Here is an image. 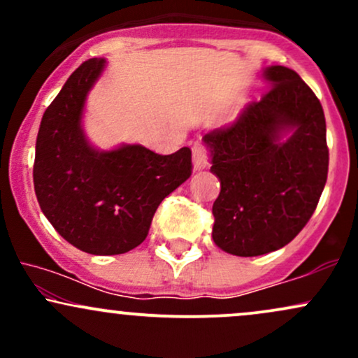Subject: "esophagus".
Returning <instances> with one entry per match:
<instances>
[{"mask_svg":"<svg viewBox=\"0 0 358 358\" xmlns=\"http://www.w3.org/2000/svg\"><path fill=\"white\" fill-rule=\"evenodd\" d=\"M192 155H193V168H195V170H203V168L208 165L210 156H208V151L205 150L202 143H195V145H193Z\"/></svg>","mask_w":358,"mask_h":358,"instance_id":"obj_1","label":"esophagus"}]
</instances>
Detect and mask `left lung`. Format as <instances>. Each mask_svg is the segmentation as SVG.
Wrapping results in <instances>:
<instances>
[{"instance_id": "left-lung-1", "label": "left lung", "mask_w": 358, "mask_h": 358, "mask_svg": "<svg viewBox=\"0 0 358 358\" xmlns=\"http://www.w3.org/2000/svg\"><path fill=\"white\" fill-rule=\"evenodd\" d=\"M264 77L269 89L261 101L203 136L210 171L220 180L212 207L213 242L241 257L289 244L313 215L328 175L327 122L318 97L282 65L268 67Z\"/></svg>"}]
</instances>
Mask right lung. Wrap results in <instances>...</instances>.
<instances>
[{
  "label": "right lung",
  "instance_id": "1",
  "mask_svg": "<svg viewBox=\"0 0 358 358\" xmlns=\"http://www.w3.org/2000/svg\"><path fill=\"white\" fill-rule=\"evenodd\" d=\"M104 65V59L84 62L45 110L34 185L40 208L65 241L84 252L114 256L146 239L158 205L190 178L193 166L190 148L158 155L141 145L90 146L82 113Z\"/></svg>",
  "mask_w": 358,
  "mask_h": 358
}]
</instances>
